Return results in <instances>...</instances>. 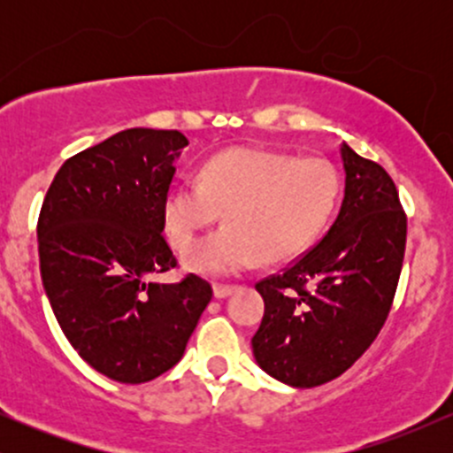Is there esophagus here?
I'll return each mask as SVG.
<instances>
[{
    "label": "esophagus",
    "mask_w": 453,
    "mask_h": 453,
    "mask_svg": "<svg viewBox=\"0 0 453 453\" xmlns=\"http://www.w3.org/2000/svg\"><path fill=\"white\" fill-rule=\"evenodd\" d=\"M236 285H219L215 283V288H212V292H215V298H227V296H232L234 292H236Z\"/></svg>",
    "instance_id": "34e87169"
}]
</instances>
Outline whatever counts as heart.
I'll list each match as a JSON object with an SVG mask.
<instances>
[{
  "mask_svg": "<svg viewBox=\"0 0 453 453\" xmlns=\"http://www.w3.org/2000/svg\"><path fill=\"white\" fill-rule=\"evenodd\" d=\"M341 197L330 161L262 149H230L183 176L164 200L170 242L183 249L223 210L228 226L185 249V266L200 274H238L259 262L298 256L324 232Z\"/></svg>",
  "mask_w": 453,
  "mask_h": 453,
  "instance_id": "b5f03b06",
  "label": "heart"
}]
</instances>
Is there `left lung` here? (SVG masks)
Returning <instances> with one entry per match:
<instances>
[{
	"label": "left lung",
	"mask_w": 453,
	"mask_h": 453,
	"mask_svg": "<svg viewBox=\"0 0 453 453\" xmlns=\"http://www.w3.org/2000/svg\"><path fill=\"white\" fill-rule=\"evenodd\" d=\"M345 197L313 249L280 274L257 280L264 317L253 356L294 388L332 381L362 356L386 324L407 242V215L381 165L341 144Z\"/></svg>",
	"instance_id": "1"
}]
</instances>
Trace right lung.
<instances>
[{"label":"right lung","instance_id":"add662e5","mask_svg":"<svg viewBox=\"0 0 453 453\" xmlns=\"http://www.w3.org/2000/svg\"><path fill=\"white\" fill-rule=\"evenodd\" d=\"M176 129L134 127L70 157L38 217L42 283L65 339L119 383H147L183 357L212 298L209 280L149 277L176 268L164 232Z\"/></svg>","mask_w":453,"mask_h":453}]
</instances>
